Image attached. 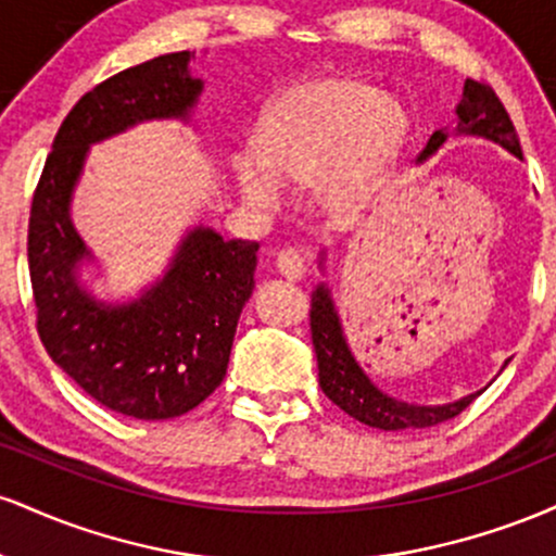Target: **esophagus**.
<instances>
[{
    "instance_id": "esophagus-1",
    "label": "esophagus",
    "mask_w": 556,
    "mask_h": 556,
    "mask_svg": "<svg viewBox=\"0 0 556 556\" xmlns=\"http://www.w3.org/2000/svg\"><path fill=\"white\" fill-rule=\"evenodd\" d=\"M277 269L285 279L298 282V279H303L305 271H308V258H305V253L298 251V248H285L277 256Z\"/></svg>"
}]
</instances>
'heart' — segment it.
<instances>
[{
	"instance_id": "obj_1",
	"label": "heart",
	"mask_w": 556,
	"mask_h": 556,
	"mask_svg": "<svg viewBox=\"0 0 556 556\" xmlns=\"http://www.w3.org/2000/svg\"><path fill=\"white\" fill-rule=\"evenodd\" d=\"M407 138V114L394 96L350 78H308L266 106L258 149L232 156L242 198L277 208L285 185H316L329 214L350 219L366 208Z\"/></svg>"
}]
</instances>
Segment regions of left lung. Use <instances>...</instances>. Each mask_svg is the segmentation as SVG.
Returning <instances> with one entry per match:
<instances>
[{"label": "left lung", "mask_w": 556, "mask_h": 556, "mask_svg": "<svg viewBox=\"0 0 556 556\" xmlns=\"http://www.w3.org/2000/svg\"><path fill=\"white\" fill-rule=\"evenodd\" d=\"M455 132L460 136H478L500 143L509 154L522 159L518 132H515L513 119L507 110L494 93V88L481 80H465L463 101L457 104V127ZM450 132L437 130L420 151L418 162H426L439 146L444 143ZM311 340H314L316 361H318V384L321 392L334 402L340 410L353 416L361 424L371 426L381 431H405V429H429V426L442 424L460 416L465 407L473 402L478 394L446 405H413L389 397L379 387L368 379L361 363L350 353L348 340H344L342 321L337 316L334 300L327 285H318L311 292Z\"/></svg>", "instance_id": "1"}]
</instances>
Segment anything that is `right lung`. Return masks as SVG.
<instances>
[{"label": "right lung", "instance_id": "right-lung-1", "mask_svg": "<svg viewBox=\"0 0 556 556\" xmlns=\"http://www.w3.org/2000/svg\"><path fill=\"white\" fill-rule=\"evenodd\" d=\"M188 62L190 52L154 56L83 96L56 132L30 203L38 337L83 392L138 420L182 416L222 384L242 305L256 287L258 242L225 240L203 225L130 303H101L78 279L91 251L70 219V201L88 149L149 119H188L203 91Z\"/></svg>", "mask_w": 556, "mask_h": 556}]
</instances>
